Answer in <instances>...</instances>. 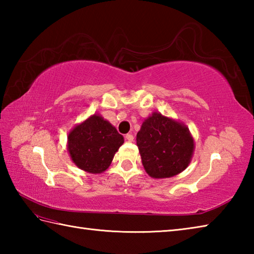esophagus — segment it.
<instances>
[{"instance_id":"1","label":"esophagus","mask_w":254,"mask_h":254,"mask_svg":"<svg viewBox=\"0 0 254 254\" xmlns=\"http://www.w3.org/2000/svg\"><path fill=\"white\" fill-rule=\"evenodd\" d=\"M126 139H127V142H133L134 141V136L132 135V134H127Z\"/></svg>"}]
</instances>
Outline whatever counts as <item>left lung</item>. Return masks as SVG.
<instances>
[{
	"label": "left lung",
	"instance_id": "obj_1",
	"mask_svg": "<svg viewBox=\"0 0 254 254\" xmlns=\"http://www.w3.org/2000/svg\"><path fill=\"white\" fill-rule=\"evenodd\" d=\"M136 144L144 169L154 179L179 175L194 153V138L186 124L156 111L142 123Z\"/></svg>",
	"mask_w": 254,
	"mask_h": 254
}]
</instances>
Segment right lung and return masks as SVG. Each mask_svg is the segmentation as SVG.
<instances>
[{
	"label": "right lung",
	"mask_w": 254,
	"mask_h": 254,
	"mask_svg": "<svg viewBox=\"0 0 254 254\" xmlns=\"http://www.w3.org/2000/svg\"><path fill=\"white\" fill-rule=\"evenodd\" d=\"M124 138L99 113L76 124L67 135V152L79 169L102 174L115 157Z\"/></svg>",
	"instance_id": "1"
}]
</instances>
